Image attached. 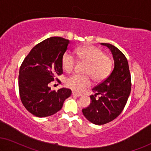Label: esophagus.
Segmentation results:
<instances>
[{"label": "esophagus", "mask_w": 151, "mask_h": 151, "mask_svg": "<svg viewBox=\"0 0 151 151\" xmlns=\"http://www.w3.org/2000/svg\"><path fill=\"white\" fill-rule=\"evenodd\" d=\"M72 95L74 96H76V97H80V96H82L81 93H76V92H75V91H73V92H72Z\"/></svg>", "instance_id": "1"}]
</instances>
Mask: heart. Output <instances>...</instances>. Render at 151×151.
I'll use <instances>...</instances> for the list:
<instances>
[{
  "label": "heart",
  "instance_id": "b5f03b06",
  "mask_svg": "<svg viewBox=\"0 0 151 151\" xmlns=\"http://www.w3.org/2000/svg\"><path fill=\"white\" fill-rule=\"evenodd\" d=\"M76 60L86 63L84 73L86 75H73L66 78V86L75 91L81 92L91 85V77L97 82L102 81L111 73L113 62L111 57L105 55L102 49L95 46L77 49L75 51ZM76 59L69 51L63 54L62 66L66 73H70L75 68Z\"/></svg>",
  "mask_w": 151,
  "mask_h": 151
}]
</instances>
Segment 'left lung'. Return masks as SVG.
<instances>
[{"label": "left lung", "mask_w": 151, "mask_h": 151, "mask_svg": "<svg viewBox=\"0 0 151 151\" xmlns=\"http://www.w3.org/2000/svg\"><path fill=\"white\" fill-rule=\"evenodd\" d=\"M101 44L111 49L114 67L111 75L92 89L96 94L90 96L91 104L82 110L85 118L96 125L106 124L117 117L124 109L132 86L129 65L124 54L111 44Z\"/></svg>", "instance_id": "8db88e82"}]
</instances>
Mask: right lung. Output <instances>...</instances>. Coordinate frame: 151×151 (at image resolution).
<instances>
[{
  "instance_id": "1",
  "label": "right lung",
  "mask_w": 151,
  "mask_h": 151,
  "mask_svg": "<svg viewBox=\"0 0 151 151\" xmlns=\"http://www.w3.org/2000/svg\"><path fill=\"white\" fill-rule=\"evenodd\" d=\"M70 40L54 37L42 40L31 49L19 71L20 99L28 111L38 117L55 114L62 108L71 90L62 88L51 91L50 85L63 74L62 57Z\"/></svg>"
}]
</instances>
